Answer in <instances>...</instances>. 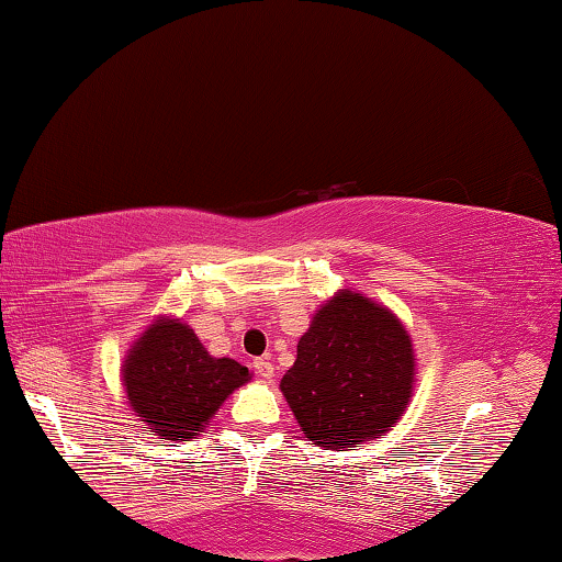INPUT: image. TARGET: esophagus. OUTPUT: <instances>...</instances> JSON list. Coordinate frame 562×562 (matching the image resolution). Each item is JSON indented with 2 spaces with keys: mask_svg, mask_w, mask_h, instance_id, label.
Masks as SVG:
<instances>
[{
  "mask_svg": "<svg viewBox=\"0 0 562 562\" xmlns=\"http://www.w3.org/2000/svg\"><path fill=\"white\" fill-rule=\"evenodd\" d=\"M252 367H255V374H258L260 379H268L270 382V379L274 376V364L270 359H255Z\"/></svg>",
  "mask_w": 562,
  "mask_h": 562,
  "instance_id": "34e87169",
  "label": "esophagus"
}]
</instances>
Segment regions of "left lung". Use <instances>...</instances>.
I'll return each instance as SVG.
<instances>
[{"label": "left lung", "mask_w": 562, "mask_h": 562, "mask_svg": "<svg viewBox=\"0 0 562 562\" xmlns=\"http://www.w3.org/2000/svg\"><path fill=\"white\" fill-rule=\"evenodd\" d=\"M412 382L414 349L402 322L345 290L312 319L280 389L310 441L351 449L396 424Z\"/></svg>", "instance_id": "1"}]
</instances>
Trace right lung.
I'll list each match as a JSON object with an SVG mask.
<instances>
[{"instance_id": "1", "label": "right lung", "mask_w": 562, "mask_h": 562, "mask_svg": "<svg viewBox=\"0 0 562 562\" xmlns=\"http://www.w3.org/2000/svg\"><path fill=\"white\" fill-rule=\"evenodd\" d=\"M250 372L235 359H215L178 319H158L123 364L128 404L144 429L170 441L195 439Z\"/></svg>"}]
</instances>
